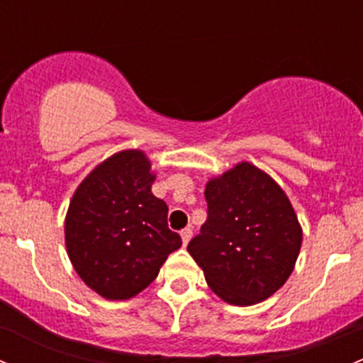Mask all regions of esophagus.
I'll list each match as a JSON object with an SVG mask.
<instances>
[{
    "instance_id": "1",
    "label": "esophagus",
    "mask_w": 363,
    "mask_h": 363,
    "mask_svg": "<svg viewBox=\"0 0 363 363\" xmlns=\"http://www.w3.org/2000/svg\"><path fill=\"white\" fill-rule=\"evenodd\" d=\"M191 235H193L191 228H184V230H182V232H181L182 246H188V242H189V240H191Z\"/></svg>"
}]
</instances>
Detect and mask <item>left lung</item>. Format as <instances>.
<instances>
[{"label":"left lung","instance_id":"1","mask_svg":"<svg viewBox=\"0 0 363 363\" xmlns=\"http://www.w3.org/2000/svg\"><path fill=\"white\" fill-rule=\"evenodd\" d=\"M205 200L208 218L189 255L226 303L263 302L286 283L302 246L290 199L267 172L240 161L208 179Z\"/></svg>","mask_w":363,"mask_h":363}]
</instances>
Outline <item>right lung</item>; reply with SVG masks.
Here are the masks:
<instances>
[{"instance_id": "right-lung-1", "label": "right lung", "mask_w": 363, "mask_h": 363, "mask_svg": "<svg viewBox=\"0 0 363 363\" xmlns=\"http://www.w3.org/2000/svg\"><path fill=\"white\" fill-rule=\"evenodd\" d=\"M156 174L140 149L108 156L86 175L65 218L68 258L80 279L107 300H128L158 277L182 246L168 207L152 195Z\"/></svg>"}]
</instances>
